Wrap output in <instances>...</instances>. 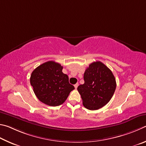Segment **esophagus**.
<instances>
[{
	"mask_svg": "<svg viewBox=\"0 0 146 146\" xmlns=\"http://www.w3.org/2000/svg\"><path fill=\"white\" fill-rule=\"evenodd\" d=\"M78 85H79V84H78V83H76V85H74V87H75V88H76V89H77V88H78Z\"/></svg>",
	"mask_w": 146,
	"mask_h": 146,
	"instance_id": "esophagus-1",
	"label": "esophagus"
}]
</instances>
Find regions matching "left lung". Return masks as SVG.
Here are the masks:
<instances>
[{"mask_svg":"<svg viewBox=\"0 0 146 146\" xmlns=\"http://www.w3.org/2000/svg\"><path fill=\"white\" fill-rule=\"evenodd\" d=\"M85 83L78 87L86 108L96 110L110 101L116 88L114 76L101 61L90 64L84 73Z\"/></svg>","mask_w":146,"mask_h":146,"instance_id":"8db88e82","label":"left lung"}]
</instances>
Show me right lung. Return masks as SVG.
<instances>
[{
	"label": "right lung",
	"instance_id": "add662e5",
	"mask_svg": "<svg viewBox=\"0 0 146 146\" xmlns=\"http://www.w3.org/2000/svg\"><path fill=\"white\" fill-rule=\"evenodd\" d=\"M62 69L60 63L49 61L36 68L31 76L30 83L36 96L47 105H61L74 89Z\"/></svg>",
	"mask_w": 146,
	"mask_h": 146
}]
</instances>
